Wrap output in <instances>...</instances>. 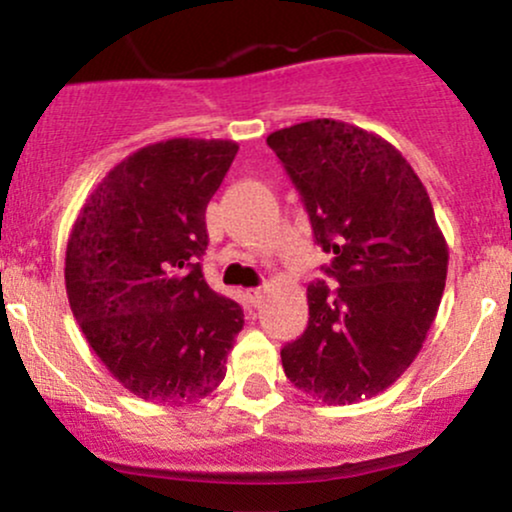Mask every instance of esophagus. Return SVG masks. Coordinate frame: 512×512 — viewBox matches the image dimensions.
<instances>
[{"label": "esophagus", "instance_id": "esophagus-1", "mask_svg": "<svg viewBox=\"0 0 512 512\" xmlns=\"http://www.w3.org/2000/svg\"><path fill=\"white\" fill-rule=\"evenodd\" d=\"M262 296H264V291H262V289H255V291H250V301L255 303V305H260Z\"/></svg>", "mask_w": 512, "mask_h": 512}]
</instances>
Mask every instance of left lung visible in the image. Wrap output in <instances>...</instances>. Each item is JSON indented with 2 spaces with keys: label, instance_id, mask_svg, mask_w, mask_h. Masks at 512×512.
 <instances>
[{
  "label": "left lung",
  "instance_id": "1",
  "mask_svg": "<svg viewBox=\"0 0 512 512\" xmlns=\"http://www.w3.org/2000/svg\"><path fill=\"white\" fill-rule=\"evenodd\" d=\"M267 144L339 284L308 286V327L281 349L286 378L325 404L380 395L424 346L448 276L424 182L383 137L327 117L276 129Z\"/></svg>",
  "mask_w": 512,
  "mask_h": 512
}]
</instances>
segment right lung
I'll return each instance as SVG.
<instances>
[{
  "instance_id": "right-lung-1",
  "label": "right lung",
  "mask_w": 512,
  "mask_h": 512,
  "mask_svg": "<svg viewBox=\"0 0 512 512\" xmlns=\"http://www.w3.org/2000/svg\"><path fill=\"white\" fill-rule=\"evenodd\" d=\"M231 139H166L117 163L76 216L64 260L69 305L117 383L187 404L226 378L243 308L204 281L209 199Z\"/></svg>"
}]
</instances>
